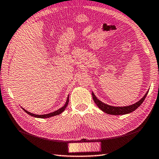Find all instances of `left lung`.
I'll use <instances>...</instances> for the list:
<instances>
[{
	"mask_svg": "<svg viewBox=\"0 0 159 159\" xmlns=\"http://www.w3.org/2000/svg\"><path fill=\"white\" fill-rule=\"evenodd\" d=\"M149 90L147 91L145 94L144 96L142 99H139L138 102H137L136 103L133 104H131V105L129 106H125V107H114V106H111L109 105V104H107L102 101L99 100L97 97L95 95V94L92 93L93 98V100L95 102V103L97 104L99 109H100L102 111H103L104 113L108 114L111 115H124L127 114H130V113L134 111L136 109H138V107L141 105L142 102H144V99L146 98V97L148 94Z\"/></svg>",
	"mask_w": 159,
	"mask_h": 159,
	"instance_id": "left-lung-1",
	"label": "left lung"
}]
</instances>
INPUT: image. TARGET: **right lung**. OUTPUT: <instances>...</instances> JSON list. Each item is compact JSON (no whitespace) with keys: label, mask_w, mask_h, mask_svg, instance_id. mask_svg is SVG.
Instances as JSON below:
<instances>
[{"label":"right lung","mask_w":159,"mask_h":159,"mask_svg":"<svg viewBox=\"0 0 159 159\" xmlns=\"http://www.w3.org/2000/svg\"><path fill=\"white\" fill-rule=\"evenodd\" d=\"M69 95H68V97H67V99H66V103L64 105L61 107V108L59 109L58 110H57V111H53L52 113H50V114H43V115H38V114H32V113L29 112L28 111H26V109H25L24 108H22V109L25 111L26 114H28L29 115L31 116H34V117H36V118H50V117H52V116H57V115H59L60 114L62 113L64 110H65V109L66 108V107L68 106V103H69Z\"/></svg>","instance_id":"right-lung-1"}]
</instances>
